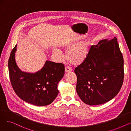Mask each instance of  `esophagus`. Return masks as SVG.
Listing matches in <instances>:
<instances>
[{
    "mask_svg": "<svg viewBox=\"0 0 131 131\" xmlns=\"http://www.w3.org/2000/svg\"><path fill=\"white\" fill-rule=\"evenodd\" d=\"M72 69L71 68L69 67H65V72L66 73L67 72H72Z\"/></svg>",
    "mask_w": 131,
    "mask_h": 131,
    "instance_id": "34e87169",
    "label": "esophagus"
}]
</instances>
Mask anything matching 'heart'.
Wrapping results in <instances>:
<instances>
[{
    "label": "heart",
    "mask_w": 131,
    "mask_h": 131,
    "mask_svg": "<svg viewBox=\"0 0 131 131\" xmlns=\"http://www.w3.org/2000/svg\"><path fill=\"white\" fill-rule=\"evenodd\" d=\"M90 42L88 41H83L75 44L74 42H65L60 45V48L66 50L65 57L70 64L79 66L86 60L90 52ZM52 53L57 58L61 56V51L54 49Z\"/></svg>",
    "instance_id": "obj_1"
}]
</instances>
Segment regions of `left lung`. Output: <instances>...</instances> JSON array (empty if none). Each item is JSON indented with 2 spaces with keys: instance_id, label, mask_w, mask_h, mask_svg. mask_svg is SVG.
Segmentation results:
<instances>
[{
  "instance_id": "left-lung-1",
  "label": "left lung",
  "mask_w": 131,
  "mask_h": 131,
  "mask_svg": "<svg viewBox=\"0 0 131 131\" xmlns=\"http://www.w3.org/2000/svg\"><path fill=\"white\" fill-rule=\"evenodd\" d=\"M74 72L77 93L85 104L98 105L113 99L124 77V59L116 38L91 46L88 57Z\"/></svg>"
}]
</instances>
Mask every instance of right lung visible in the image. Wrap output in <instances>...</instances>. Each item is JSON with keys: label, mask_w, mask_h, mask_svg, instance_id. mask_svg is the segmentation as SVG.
I'll return each instance as SVG.
<instances>
[{"label": "right lung", "mask_w": 131, "mask_h": 131, "mask_svg": "<svg viewBox=\"0 0 131 131\" xmlns=\"http://www.w3.org/2000/svg\"><path fill=\"white\" fill-rule=\"evenodd\" d=\"M13 48L8 60V70L12 86L22 100L37 106L50 104L58 94V84L63 78L65 66L62 63L47 60L43 67L35 73L20 71L16 65Z\"/></svg>", "instance_id": "1"}]
</instances>
